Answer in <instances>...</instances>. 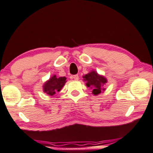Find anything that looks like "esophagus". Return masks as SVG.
<instances>
[{
    "mask_svg": "<svg viewBox=\"0 0 153 153\" xmlns=\"http://www.w3.org/2000/svg\"><path fill=\"white\" fill-rule=\"evenodd\" d=\"M73 79H75V80H78L79 79V75L78 74H75L73 76Z\"/></svg>",
    "mask_w": 153,
    "mask_h": 153,
    "instance_id": "esophagus-1",
    "label": "esophagus"
}]
</instances>
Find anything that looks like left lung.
I'll list each match as a JSON object with an SVG mask.
<instances>
[{"label": "left lung", "mask_w": 153, "mask_h": 153, "mask_svg": "<svg viewBox=\"0 0 153 153\" xmlns=\"http://www.w3.org/2000/svg\"><path fill=\"white\" fill-rule=\"evenodd\" d=\"M84 80L87 81L86 85L88 87H93L94 90H92V93L94 95H97L101 92V90H104L103 86L107 83V80L105 77L99 75L96 72L92 71L88 74L83 76Z\"/></svg>", "instance_id": "left-lung-1"}]
</instances>
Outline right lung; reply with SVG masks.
Segmentation results:
<instances>
[{"instance_id": "obj_1", "label": "right lung", "mask_w": 153, "mask_h": 153, "mask_svg": "<svg viewBox=\"0 0 153 153\" xmlns=\"http://www.w3.org/2000/svg\"><path fill=\"white\" fill-rule=\"evenodd\" d=\"M65 82L66 78L65 76L57 78L54 75L44 84L43 91L50 96H52L56 94V92L60 91L65 85Z\"/></svg>"}]
</instances>
